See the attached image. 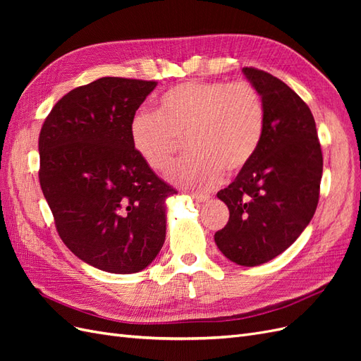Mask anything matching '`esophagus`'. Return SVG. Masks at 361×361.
Instances as JSON below:
<instances>
[{
	"label": "esophagus",
	"instance_id": "1",
	"mask_svg": "<svg viewBox=\"0 0 361 361\" xmlns=\"http://www.w3.org/2000/svg\"><path fill=\"white\" fill-rule=\"evenodd\" d=\"M191 197H192V200L194 202H197V203H203V202H207V195H203V194H191Z\"/></svg>",
	"mask_w": 361,
	"mask_h": 361
}]
</instances>
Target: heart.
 <instances>
[{
	"mask_svg": "<svg viewBox=\"0 0 361 361\" xmlns=\"http://www.w3.org/2000/svg\"><path fill=\"white\" fill-rule=\"evenodd\" d=\"M265 130V106L248 81H192L159 97L157 113L138 111L129 125L130 143L146 166L164 171L180 140L190 157L169 170V180L190 191H207L243 171L255 158Z\"/></svg>",
	"mask_w": 361,
	"mask_h": 361,
	"instance_id": "b5f03b06",
	"label": "heart"
}]
</instances>
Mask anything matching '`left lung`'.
I'll list each match as a JSON object with an SVG mask.
<instances>
[{
  "label": "left lung",
  "instance_id": "left-lung-1",
  "mask_svg": "<svg viewBox=\"0 0 361 361\" xmlns=\"http://www.w3.org/2000/svg\"><path fill=\"white\" fill-rule=\"evenodd\" d=\"M243 72L264 101L265 130L255 158L216 192L231 216L214 238L228 260L256 267L309 226L319 202L322 150L310 108L289 85L265 71Z\"/></svg>",
  "mask_w": 361,
  "mask_h": 361
}]
</instances>
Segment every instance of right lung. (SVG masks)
I'll use <instances>...</instances> for the list:
<instances>
[{
    "label": "right lung",
    "instance_id": "obj_1",
    "mask_svg": "<svg viewBox=\"0 0 361 361\" xmlns=\"http://www.w3.org/2000/svg\"><path fill=\"white\" fill-rule=\"evenodd\" d=\"M155 81L105 76L54 105L39 135V180L61 241L85 264L133 274L166 241L178 191L140 159L129 125Z\"/></svg>",
    "mask_w": 361,
    "mask_h": 361
}]
</instances>
